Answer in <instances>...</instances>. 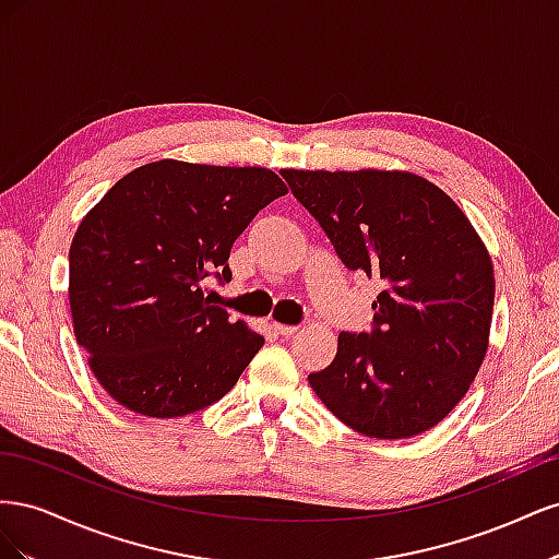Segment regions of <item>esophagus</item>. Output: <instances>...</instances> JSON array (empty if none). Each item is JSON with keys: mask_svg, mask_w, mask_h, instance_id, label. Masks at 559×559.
<instances>
[{"mask_svg": "<svg viewBox=\"0 0 559 559\" xmlns=\"http://www.w3.org/2000/svg\"><path fill=\"white\" fill-rule=\"evenodd\" d=\"M275 331H277L280 335H284V337H292V335L298 331V326H289V324H275Z\"/></svg>", "mask_w": 559, "mask_h": 559, "instance_id": "obj_1", "label": "esophagus"}]
</instances>
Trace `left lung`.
Here are the masks:
<instances>
[{"mask_svg":"<svg viewBox=\"0 0 559 559\" xmlns=\"http://www.w3.org/2000/svg\"><path fill=\"white\" fill-rule=\"evenodd\" d=\"M337 259L382 282L373 326L337 335L310 384L347 427L399 441L464 399L487 352L495 270L478 233L438 186L411 173L282 170Z\"/></svg>","mask_w":559,"mask_h":559,"instance_id":"obj_1","label":"left lung"}]
</instances>
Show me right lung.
<instances>
[{
    "label": "right lung",
    "instance_id": "1",
    "mask_svg": "<svg viewBox=\"0 0 559 559\" xmlns=\"http://www.w3.org/2000/svg\"><path fill=\"white\" fill-rule=\"evenodd\" d=\"M284 181L265 167L148 163L116 181L70 249L76 341L123 408L181 417L226 396L263 335L212 306L233 242Z\"/></svg>",
    "mask_w": 559,
    "mask_h": 559
}]
</instances>
